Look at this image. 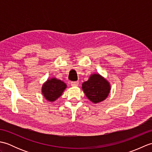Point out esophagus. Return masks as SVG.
Instances as JSON below:
<instances>
[{"label":"esophagus","mask_w":152,"mask_h":152,"mask_svg":"<svg viewBox=\"0 0 152 152\" xmlns=\"http://www.w3.org/2000/svg\"><path fill=\"white\" fill-rule=\"evenodd\" d=\"M70 84L72 86H78L79 84V82L78 81H76V82H72L70 83Z\"/></svg>","instance_id":"1"}]
</instances>
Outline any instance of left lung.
<instances>
[{
	"mask_svg": "<svg viewBox=\"0 0 152 152\" xmlns=\"http://www.w3.org/2000/svg\"><path fill=\"white\" fill-rule=\"evenodd\" d=\"M82 89L90 101L98 103L107 97L110 91V86L101 75L93 74L88 81L82 83Z\"/></svg>",
	"mask_w": 152,
	"mask_h": 152,
	"instance_id": "8db88e82",
	"label": "left lung"
}]
</instances>
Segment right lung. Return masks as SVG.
<instances>
[{
  "label": "right lung",
  "instance_id": "add662e5",
  "mask_svg": "<svg viewBox=\"0 0 152 152\" xmlns=\"http://www.w3.org/2000/svg\"><path fill=\"white\" fill-rule=\"evenodd\" d=\"M66 85L60 80L51 78L44 83L42 86L43 95L48 101L53 102L62 95Z\"/></svg>",
  "mask_w": 152,
  "mask_h": 152
}]
</instances>
